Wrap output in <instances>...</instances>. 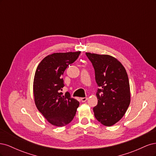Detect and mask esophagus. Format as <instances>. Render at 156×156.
<instances>
[{"instance_id": "esophagus-1", "label": "esophagus", "mask_w": 156, "mask_h": 156, "mask_svg": "<svg viewBox=\"0 0 156 156\" xmlns=\"http://www.w3.org/2000/svg\"><path fill=\"white\" fill-rule=\"evenodd\" d=\"M81 100L82 102H85L88 100V98H82Z\"/></svg>"}]
</instances>
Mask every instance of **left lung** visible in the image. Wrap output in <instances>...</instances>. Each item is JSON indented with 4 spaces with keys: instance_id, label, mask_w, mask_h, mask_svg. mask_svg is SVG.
<instances>
[{
    "instance_id": "obj_1",
    "label": "left lung",
    "mask_w": 156,
    "mask_h": 156,
    "mask_svg": "<svg viewBox=\"0 0 156 156\" xmlns=\"http://www.w3.org/2000/svg\"><path fill=\"white\" fill-rule=\"evenodd\" d=\"M95 70L98 86V105L94 116L101 124L111 126L117 123L128 108L131 94L125 68L116 58L108 55L86 53Z\"/></svg>"
}]
</instances>
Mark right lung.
Listing matches in <instances>:
<instances>
[{
    "instance_id": "1",
    "label": "right lung",
    "mask_w": 156,
    "mask_h": 156,
    "mask_svg": "<svg viewBox=\"0 0 156 156\" xmlns=\"http://www.w3.org/2000/svg\"><path fill=\"white\" fill-rule=\"evenodd\" d=\"M81 51L55 53L42 60L36 68L33 94L35 105L52 125L62 127L72 121L79 102L70 97L68 92L63 96L62 75L69 65L78 58Z\"/></svg>"
}]
</instances>
